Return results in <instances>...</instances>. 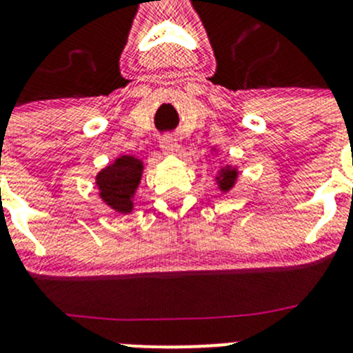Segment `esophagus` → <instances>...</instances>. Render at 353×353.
I'll list each match as a JSON object with an SVG mask.
<instances>
[{
	"mask_svg": "<svg viewBox=\"0 0 353 353\" xmlns=\"http://www.w3.org/2000/svg\"><path fill=\"white\" fill-rule=\"evenodd\" d=\"M160 148H162V152L165 155H172V154H177V150H179V145H177L176 138L163 137L162 141H160Z\"/></svg>",
	"mask_w": 353,
	"mask_h": 353,
	"instance_id": "esophagus-1",
	"label": "esophagus"
}]
</instances>
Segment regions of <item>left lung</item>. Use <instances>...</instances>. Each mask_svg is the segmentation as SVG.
Wrapping results in <instances>:
<instances>
[{"instance_id":"1","label":"left lung","mask_w":353,"mask_h":353,"mask_svg":"<svg viewBox=\"0 0 353 353\" xmlns=\"http://www.w3.org/2000/svg\"><path fill=\"white\" fill-rule=\"evenodd\" d=\"M237 176H239V172H237L236 167H230V165H225L222 167V169L219 170V174H216V184H219L220 191H223V193H227V191H230L234 188V184H236L237 181Z\"/></svg>"}]
</instances>
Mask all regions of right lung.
<instances>
[{
  "instance_id": "1",
  "label": "right lung",
  "mask_w": 353,
  "mask_h": 353,
  "mask_svg": "<svg viewBox=\"0 0 353 353\" xmlns=\"http://www.w3.org/2000/svg\"><path fill=\"white\" fill-rule=\"evenodd\" d=\"M143 174V162L133 155H121L95 177L102 201L117 213L133 212V198Z\"/></svg>"
}]
</instances>
